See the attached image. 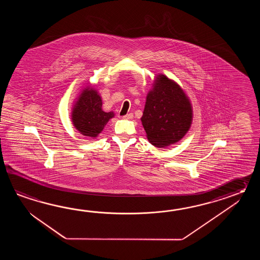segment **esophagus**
I'll return each mask as SVG.
<instances>
[{"label":"esophagus","mask_w":260,"mask_h":260,"mask_svg":"<svg viewBox=\"0 0 260 260\" xmlns=\"http://www.w3.org/2000/svg\"><path fill=\"white\" fill-rule=\"evenodd\" d=\"M133 117H134V114H133V113H127L126 115L122 116V118H123L124 120H130V119H133Z\"/></svg>","instance_id":"34e87169"}]
</instances>
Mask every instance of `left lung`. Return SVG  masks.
Here are the masks:
<instances>
[{
	"instance_id": "left-lung-1",
	"label": "left lung",
	"mask_w": 260,
	"mask_h": 260,
	"mask_svg": "<svg viewBox=\"0 0 260 260\" xmlns=\"http://www.w3.org/2000/svg\"><path fill=\"white\" fill-rule=\"evenodd\" d=\"M192 117L191 103L179 84L164 74L157 75L141 117L149 142L158 148L177 143L190 128Z\"/></svg>"
}]
</instances>
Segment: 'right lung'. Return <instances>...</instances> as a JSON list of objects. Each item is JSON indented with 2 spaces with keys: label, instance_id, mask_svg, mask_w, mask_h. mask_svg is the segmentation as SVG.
<instances>
[{
  "label": "right lung",
  "instance_id": "obj_1",
  "mask_svg": "<svg viewBox=\"0 0 260 260\" xmlns=\"http://www.w3.org/2000/svg\"><path fill=\"white\" fill-rule=\"evenodd\" d=\"M113 117L112 111L106 112L102 110L101 96L90 85L82 89L72 108L73 126L80 134L88 138H96Z\"/></svg>",
  "mask_w": 260,
  "mask_h": 260
}]
</instances>
